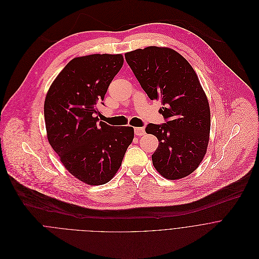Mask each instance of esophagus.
<instances>
[{
  "label": "esophagus",
  "mask_w": 259,
  "mask_h": 259,
  "mask_svg": "<svg viewBox=\"0 0 259 259\" xmlns=\"http://www.w3.org/2000/svg\"><path fill=\"white\" fill-rule=\"evenodd\" d=\"M135 135L136 136H144L145 128L144 127H135Z\"/></svg>",
  "instance_id": "34e87169"
}]
</instances>
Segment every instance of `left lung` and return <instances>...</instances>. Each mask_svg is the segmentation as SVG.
Here are the masks:
<instances>
[{
  "label": "left lung",
  "mask_w": 259,
  "mask_h": 259,
  "mask_svg": "<svg viewBox=\"0 0 259 259\" xmlns=\"http://www.w3.org/2000/svg\"><path fill=\"white\" fill-rule=\"evenodd\" d=\"M124 56L148 97L161 100L165 122L145 130L159 141L152 155L154 167L168 180L189 176L203 160L210 132L208 100L196 72L169 48L147 47Z\"/></svg>",
  "instance_id": "obj_1"
}]
</instances>
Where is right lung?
<instances>
[{
  "instance_id": "1",
  "label": "right lung",
  "mask_w": 259,
  "mask_h": 259,
  "mask_svg": "<svg viewBox=\"0 0 259 259\" xmlns=\"http://www.w3.org/2000/svg\"><path fill=\"white\" fill-rule=\"evenodd\" d=\"M123 64L120 54L72 59L47 94L44 114L48 141L65 168L89 185L108 183L134 139L132 126L99 121L108 87Z\"/></svg>"
}]
</instances>
